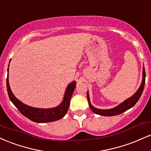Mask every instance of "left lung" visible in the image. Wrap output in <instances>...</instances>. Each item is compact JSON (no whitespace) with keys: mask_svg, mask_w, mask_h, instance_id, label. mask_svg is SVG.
Wrapping results in <instances>:
<instances>
[{"mask_svg":"<svg viewBox=\"0 0 151 151\" xmlns=\"http://www.w3.org/2000/svg\"><path fill=\"white\" fill-rule=\"evenodd\" d=\"M143 81H142L141 83V85L140 86V88L138 89V91H136V93H135L133 96H131V98L128 99L126 100L125 101H124L123 103H121V104H119L118 106L111 109H106V110H104V109H98L94 108V107L92 106V105L91 104V103H90L89 96L87 93V99L88 101H89V105L91 110L93 112H94L95 114H99V115L104 116H112L119 115V114L124 113L126 111L129 110V109H131V107H133V106L136 104L137 101H138V99L141 97L142 93H143L145 81V72L144 67L143 68Z\"/></svg>","mask_w":151,"mask_h":151,"instance_id":"obj_1","label":"left lung"}]
</instances>
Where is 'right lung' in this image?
Wrapping results in <instances>:
<instances>
[{
	"mask_svg": "<svg viewBox=\"0 0 151 151\" xmlns=\"http://www.w3.org/2000/svg\"><path fill=\"white\" fill-rule=\"evenodd\" d=\"M6 84L8 96H9L10 101L13 102V104L16 106V108L18 109L19 111L22 115L25 116L30 120L37 123L52 122V121H58L64 117V116L67 114V111H68L71 97H72L74 89L76 87V82L72 81L71 84H69L67 89H66L64 99L61 104L58 106V107H55V108L44 109L29 106L24 104L21 101L17 99L13 95V93H12L11 89L10 88L9 82H8V75L7 77Z\"/></svg>",
	"mask_w": 151,
	"mask_h": 151,
	"instance_id": "add662e5",
	"label": "right lung"
}]
</instances>
